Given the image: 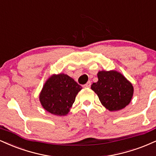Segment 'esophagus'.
Returning <instances> with one entry per match:
<instances>
[{
	"label": "esophagus",
	"mask_w": 156,
	"mask_h": 156,
	"mask_svg": "<svg viewBox=\"0 0 156 156\" xmlns=\"http://www.w3.org/2000/svg\"><path fill=\"white\" fill-rule=\"evenodd\" d=\"M91 82L90 81H88L87 83H86L85 85L83 86V87L84 88H89L90 86H91Z\"/></svg>",
	"instance_id": "obj_1"
}]
</instances>
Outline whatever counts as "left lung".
Here are the masks:
<instances>
[{"mask_svg":"<svg viewBox=\"0 0 156 156\" xmlns=\"http://www.w3.org/2000/svg\"><path fill=\"white\" fill-rule=\"evenodd\" d=\"M98 81L91 89L102 104L110 111H117L128 105L132 98L134 88L123 75L116 71H99Z\"/></svg>","mask_w":156,"mask_h":156,"instance_id":"1","label":"left lung"}]
</instances>
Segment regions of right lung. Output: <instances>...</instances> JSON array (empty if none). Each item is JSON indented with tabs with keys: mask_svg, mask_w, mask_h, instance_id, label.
<instances>
[{
	"mask_svg": "<svg viewBox=\"0 0 156 156\" xmlns=\"http://www.w3.org/2000/svg\"><path fill=\"white\" fill-rule=\"evenodd\" d=\"M81 89V86L67 75H54L44 84L39 98L43 108L50 113L65 115Z\"/></svg>",
	"mask_w": 156,
	"mask_h": 156,
	"instance_id": "right-lung-1",
	"label": "right lung"
}]
</instances>
